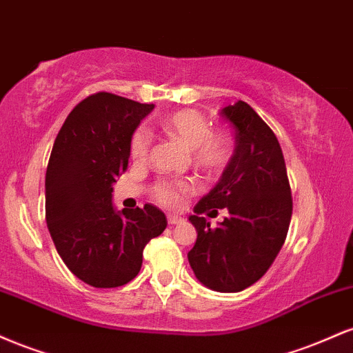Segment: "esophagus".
<instances>
[{
  "mask_svg": "<svg viewBox=\"0 0 353 353\" xmlns=\"http://www.w3.org/2000/svg\"><path fill=\"white\" fill-rule=\"evenodd\" d=\"M184 222V219L181 216H176V214H169L168 216V224L169 225H177V224H182Z\"/></svg>",
  "mask_w": 353,
  "mask_h": 353,
  "instance_id": "obj_1",
  "label": "esophagus"
}]
</instances>
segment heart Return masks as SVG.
<instances>
[{
	"mask_svg": "<svg viewBox=\"0 0 353 353\" xmlns=\"http://www.w3.org/2000/svg\"><path fill=\"white\" fill-rule=\"evenodd\" d=\"M161 129L168 137L189 149L192 164L205 174L224 171L234 152V141L229 132L210 129V121L199 111L181 109L161 121ZM151 149V136L139 129L131 137L129 152L137 163H144ZM189 181H161L152 188V199L165 208H179L182 197L192 192Z\"/></svg>",
	"mask_w": 353,
	"mask_h": 353,
	"instance_id": "1",
	"label": "heart"
}]
</instances>
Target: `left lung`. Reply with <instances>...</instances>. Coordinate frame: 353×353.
Returning <instances> with one entry per match:
<instances>
[{
  "label": "left lung",
  "instance_id": "left-lung-1",
  "mask_svg": "<svg viewBox=\"0 0 353 353\" xmlns=\"http://www.w3.org/2000/svg\"><path fill=\"white\" fill-rule=\"evenodd\" d=\"M221 114L236 129V148L221 181L189 217L197 241L188 259L205 287L241 292L281 252L292 217V194L281 144L261 116L244 101L221 109ZM217 208H228L230 216L210 228L200 214Z\"/></svg>",
  "mask_w": 353,
  "mask_h": 353
}]
</instances>
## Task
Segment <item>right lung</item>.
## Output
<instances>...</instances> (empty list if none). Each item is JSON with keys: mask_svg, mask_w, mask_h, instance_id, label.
<instances>
[{"mask_svg": "<svg viewBox=\"0 0 353 353\" xmlns=\"http://www.w3.org/2000/svg\"><path fill=\"white\" fill-rule=\"evenodd\" d=\"M154 104L111 92L88 96L56 136L46 169V222L56 250L76 277L98 289L131 282L143 250L164 232L163 210H116L112 184L128 169L129 144Z\"/></svg>", "mask_w": 353, "mask_h": 353, "instance_id": "1", "label": "right lung"}]
</instances>
